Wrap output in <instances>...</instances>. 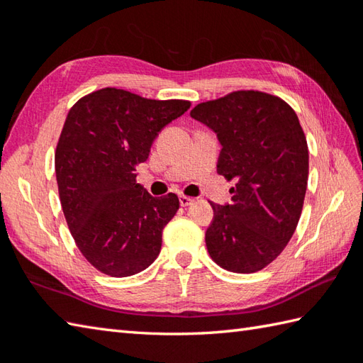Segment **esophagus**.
<instances>
[{
  "label": "esophagus",
  "mask_w": 363,
  "mask_h": 363,
  "mask_svg": "<svg viewBox=\"0 0 363 363\" xmlns=\"http://www.w3.org/2000/svg\"><path fill=\"white\" fill-rule=\"evenodd\" d=\"M179 204H181L182 207H187V206H190V204H194V198L181 195V196H179Z\"/></svg>",
  "instance_id": "34e87169"
}]
</instances>
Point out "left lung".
<instances>
[{
    "mask_svg": "<svg viewBox=\"0 0 363 363\" xmlns=\"http://www.w3.org/2000/svg\"><path fill=\"white\" fill-rule=\"evenodd\" d=\"M190 117L217 134V173L237 181L230 204L211 203L207 251L228 272H259L290 242L303 211L309 150L296 113L281 98L242 90Z\"/></svg>",
    "mask_w": 363,
    "mask_h": 363,
    "instance_id": "obj_1",
    "label": "left lung"
}]
</instances>
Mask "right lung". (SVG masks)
Masks as SVG:
<instances>
[{"label": "right lung", "mask_w": 363, "mask_h": 363, "mask_svg": "<svg viewBox=\"0 0 363 363\" xmlns=\"http://www.w3.org/2000/svg\"><path fill=\"white\" fill-rule=\"evenodd\" d=\"M189 107L182 99L157 101L107 87L68 112L54 159L60 204L76 245L101 273L133 276L159 256L162 230L179 199L150 195L135 182V167Z\"/></svg>", "instance_id": "1"}]
</instances>
